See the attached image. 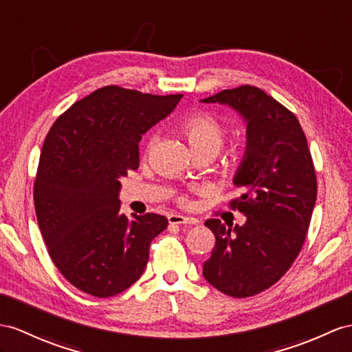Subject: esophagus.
Returning <instances> with one entry per match:
<instances>
[{
  "mask_svg": "<svg viewBox=\"0 0 352 352\" xmlns=\"http://www.w3.org/2000/svg\"><path fill=\"white\" fill-rule=\"evenodd\" d=\"M168 222L170 224H177V226H192L197 221L192 218H186L184 215H177V213H171V215H168Z\"/></svg>",
  "mask_w": 352,
  "mask_h": 352,
  "instance_id": "1",
  "label": "esophagus"
}]
</instances>
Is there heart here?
I'll list each match as a JSON object with an SVG mask.
<instances>
[{"instance_id":"1","label":"heart","mask_w":352,"mask_h":352,"mask_svg":"<svg viewBox=\"0 0 352 352\" xmlns=\"http://www.w3.org/2000/svg\"><path fill=\"white\" fill-rule=\"evenodd\" d=\"M184 133L190 140L195 152L215 151L218 152L224 142V128L217 118L210 115H192L184 122ZM158 142V135L153 134L148 142L146 151L151 152Z\"/></svg>"}]
</instances>
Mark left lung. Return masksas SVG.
Segmentation results:
<instances>
[{"mask_svg": "<svg viewBox=\"0 0 352 352\" xmlns=\"http://www.w3.org/2000/svg\"><path fill=\"white\" fill-rule=\"evenodd\" d=\"M201 102L227 104L246 122L245 155L233 179L242 195L230 203L246 222H204L217 242L203 276L227 296L251 297L276 284L302 250L316 200L314 161L296 115L263 89L243 85Z\"/></svg>", "mask_w": 352, "mask_h": 352, "instance_id": "left-lung-1", "label": "left lung"}]
</instances>
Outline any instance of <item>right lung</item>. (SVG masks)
Returning <instances> with one entry per match:
<instances>
[{
  "label": "right lung",
  "mask_w": 352,
  "mask_h": 352,
  "mask_svg": "<svg viewBox=\"0 0 352 352\" xmlns=\"http://www.w3.org/2000/svg\"><path fill=\"white\" fill-rule=\"evenodd\" d=\"M182 97L110 85L74 102L49 130L34 182L37 222L56 269L83 293L111 297L130 288L167 228L157 213L119 212V179L139 168L142 134Z\"/></svg>",
  "instance_id": "obj_1"
}]
</instances>
